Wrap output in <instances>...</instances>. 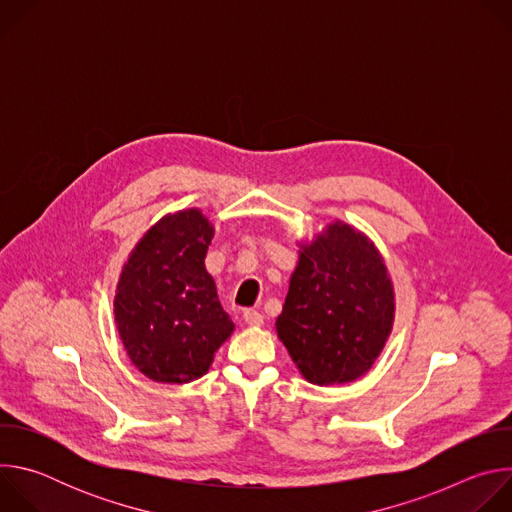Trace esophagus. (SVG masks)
I'll list each match as a JSON object with an SVG mask.
<instances>
[{
	"instance_id": "esophagus-1",
	"label": "esophagus",
	"mask_w": 512,
	"mask_h": 512,
	"mask_svg": "<svg viewBox=\"0 0 512 512\" xmlns=\"http://www.w3.org/2000/svg\"><path fill=\"white\" fill-rule=\"evenodd\" d=\"M243 320H245L247 326H253V328L263 326V316L259 312H255V310H245L243 312Z\"/></svg>"
}]
</instances>
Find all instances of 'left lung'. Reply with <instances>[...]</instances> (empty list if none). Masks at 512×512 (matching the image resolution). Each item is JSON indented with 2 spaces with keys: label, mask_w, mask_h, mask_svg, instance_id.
Segmentation results:
<instances>
[{
  "label": "left lung",
  "mask_w": 512,
  "mask_h": 512,
  "mask_svg": "<svg viewBox=\"0 0 512 512\" xmlns=\"http://www.w3.org/2000/svg\"><path fill=\"white\" fill-rule=\"evenodd\" d=\"M300 247L277 336L306 381L352 383L373 367L393 330L387 265L369 237L340 221Z\"/></svg>",
  "instance_id": "obj_1"
}]
</instances>
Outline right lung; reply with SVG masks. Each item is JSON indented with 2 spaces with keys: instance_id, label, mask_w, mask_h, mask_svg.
<instances>
[{
  "instance_id": "add662e5",
  "label": "right lung",
  "mask_w": 512,
  "mask_h": 512,
  "mask_svg": "<svg viewBox=\"0 0 512 512\" xmlns=\"http://www.w3.org/2000/svg\"><path fill=\"white\" fill-rule=\"evenodd\" d=\"M212 237L198 208L166 214L121 269L113 302L119 338L137 371L156 383L206 375L235 330L204 267Z\"/></svg>"
}]
</instances>
